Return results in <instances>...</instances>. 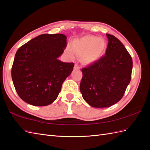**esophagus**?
Returning a JSON list of instances; mask_svg holds the SVG:
<instances>
[{"label":"esophagus","mask_w":150,"mask_h":150,"mask_svg":"<svg viewBox=\"0 0 150 150\" xmlns=\"http://www.w3.org/2000/svg\"><path fill=\"white\" fill-rule=\"evenodd\" d=\"M74 68H75V69H80V67H79V66L77 64H75V67H74Z\"/></svg>","instance_id":"esophagus-1"}]
</instances>
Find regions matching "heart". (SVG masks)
<instances>
[{"instance_id": "b5f03b06", "label": "heart", "mask_w": 150, "mask_h": 150, "mask_svg": "<svg viewBox=\"0 0 150 150\" xmlns=\"http://www.w3.org/2000/svg\"><path fill=\"white\" fill-rule=\"evenodd\" d=\"M72 48L68 47L69 56L74 59L75 55L81 56L83 63L90 64L101 58L106 48V42L102 38L93 36H83L72 42Z\"/></svg>"}]
</instances>
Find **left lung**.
<instances>
[{
    "label": "left lung",
    "instance_id": "left-lung-1",
    "mask_svg": "<svg viewBox=\"0 0 150 150\" xmlns=\"http://www.w3.org/2000/svg\"><path fill=\"white\" fill-rule=\"evenodd\" d=\"M105 55L82 69L80 91L90 106L109 107L122 98L131 80L132 59L117 38L106 34Z\"/></svg>",
    "mask_w": 150,
    "mask_h": 150
}]
</instances>
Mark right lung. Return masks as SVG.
Returning <instances> with one entry per match:
<instances>
[{
	"instance_id": "add662e5",
	"label": "right lung",
	"mask_w": 150,
	"mask_h": 150,
	"mask_svg": "<svg viewBox=\"0 0 150 150\" xmlns=\"http://www.w3.org/2000/svg\"><path fill=\"white\" fill-rule=\"evenodd\" d=\"M62 34H43L18 48L11 76L20 98L34 106H47L57 99L62 83L74 69L73 62L58 58L67 46Z\"/></svg>"
}]
</instances>
